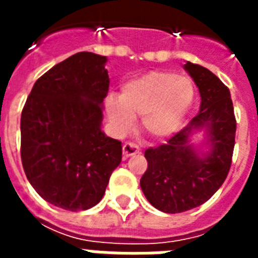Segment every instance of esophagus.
<instances>
[{"mask_svg":"<svg viewBox=\"0 0 258 258\" xmlns=\"http://www.w3.org/2000/svg\"><path fill=\"white\" fill-rule=\"evenodd\" d=\"M135 154H139V147L135 143L127 142V143L123 145V155H124V158L133 157Z\"/></svg>","mask_w":258,"mask_h":258,"instance_id":"esophagus-1","label":"esophagus"}]
</instances>
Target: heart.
Wrapping results in <instances>:
<instances>
[{
    "label": "heart",
    "mask_w": 258,
    "mask_h": 258,
    "mask_svg": "<svg viewBox=\"0 0 258 258\" xmlns=\"http://www.w3.org/2000/svg\"><path fill=\"white\" fill-rule=\"evenodd\" d=\"M194 84L187 76L153 71L121 88L120 96L105 100V112L117 134L128 133L141 116L143 133L166 139L176 133L194 100Z\"/></svg>",
    "instance_id": "obj_1"
}]
</instances>
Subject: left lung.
Wrapping results in <instances>:
<instances>
[{"label":"left lung","instance_id":"1","mask_svg":"<svg viewBox=\"0 0 258 258\" xmlns=\"http://www.w3.org/2000/svg\"><path fill=\"white\" fill-rule=\"evenodd\" d=\"M200 89V112L167 143L145 151L147 170L141 187L147 201L163 213H182L205 204L222 186L232 165L236 116L230 91L198 64H184ZM208 133L211 150L200 156L189 143L196 129Z\"/></svg>","mask_w":258,"mask_h":258}]
</instances>
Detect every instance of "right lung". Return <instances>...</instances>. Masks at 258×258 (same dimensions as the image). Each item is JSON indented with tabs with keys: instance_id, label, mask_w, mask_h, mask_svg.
Here are the masks:
<instances>
[{
	"instance_id": "right-lung-1",
	"label": "right lung",
	"mask_w": 258,
	"mask_h": 258,
	"mask_svg": "<svg viewBox=\"0 0 258 258\" xmlns=\"http://www.w3.org/2000/svg\"><path fill=\"white\" fill-rule=\"evenodd\" d=\"M107 57L79 52L34 83L21 113L25 175L46 202L70 212L100 202L121 162L120 141L101 131Z\"/></svg>"
}]
</instances>
